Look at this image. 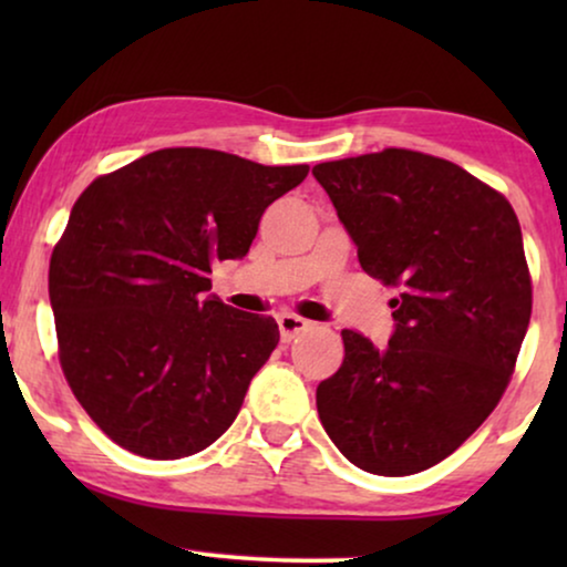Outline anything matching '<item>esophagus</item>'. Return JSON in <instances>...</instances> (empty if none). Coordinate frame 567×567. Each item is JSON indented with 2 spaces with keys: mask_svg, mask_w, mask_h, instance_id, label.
Listing matches in <instances>:
<instances>
[{
  "mask_svg": "<svg viewBox=\"0 0 567 567\" xmlns=\"http://www.w3.org/2000/svg\"><path fill=\"white\" fill-rule=\"evenodd\" d=\"M309 324L312 322L305 320V317H299V315H291V312L278 315V330H281V338L286 340V343H289L293 336H299L301 330H307Z\"/></svg>",
  "mask_w": 567,
  "mask_h": 567,
  "instance_id": "1",
  "label": "esophagus"
}]
</instances>
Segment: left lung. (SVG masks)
<instances>
[{
	"label": "left lung",
	"mask_w": 567,
	"mask_h": 567,
	"mask_svg": "<svg viewBox=\"0 0 567 567\" xmlns=\"http://www.w3.org/2000/svg\"><path fill=\"white\" fill-rule=\"evenodd\" d=\"M361 268L398 286L377 348L343 330L346 359L317 413L355 467L415 475L446 460L506 392L532 317L522 227L498 190L449 159L384 150L315 165Z\"/></svg>",
	"instance_id": "8db88e82"
}]
</instances>
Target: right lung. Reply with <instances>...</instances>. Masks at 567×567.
Masks as SVG:
<instances>
[{
  "label": "right lung",
  "instance_id": "obj_1",
  "mask_svg": "<svg viewBox=\"0 0 567 567\" xmlns=\"http://www.w3.org/2000/svg\"><path fill=\"white\" fill-rule=\"evenodd\" d=\"M307 173L177 146L76 198L49 268L59 361L115 444L181 460L235 423L278 324L206 293L208 274L216 260L245 258L262 212Z\"/></svg>",
  "mask_w": 567,
  "mask_h": 567
}]
</instances>
